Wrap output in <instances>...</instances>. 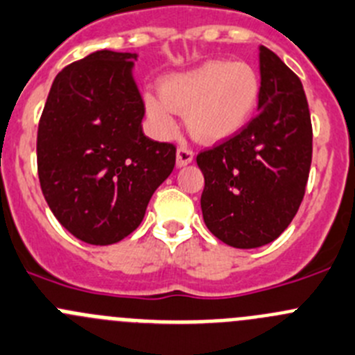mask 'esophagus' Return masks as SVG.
Listing matches in <instances>:
<instances>
[{"instance_id": "obj_1", "label": "esophagus", "mask_w": 355, "mask_h": 355, "mask_svg": "<svg viewBox=\"0 0 355 355\" xmlns=\"http://www.w3.org/2000/svg\"><path fill=\"white\" fill-rule=\"evenodd\" d=\"M192 159H194V150H192L191 147H187V146L178 147L177 149V166L178 168L192 163Z\"/></svg>"}]
</instances>
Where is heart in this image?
I'll list each match as a JSON object with an SVG mask.
<instances>
[{
  "mask_svg": "<svg viewBox=\"0 0 355 355\" xmlns=\"http://www.w3.org/2000/svg\"><path fill=\"white\" fill-rule=\"evenodd\" d=\"M261 81L246 62L209 60L191 71L166 76L159 95H147L146 109L157 132L171 137L175 112L187 114L198 139L216 142L236 135L251 119L260 102Z\"/></svg>",
  "mask_w": 355,
  "mask_h": 355,
  "instance_id": "1",
  "label": "heart"
}]
</instances>
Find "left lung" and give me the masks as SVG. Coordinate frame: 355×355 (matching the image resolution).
I'll return each instance as SVG.
<instances>
[{
    "label": "left lung",
    "mask_w": 355,
    "mask_h": 355,
    "mask_svg": "<svg viewBox=\"0 0 355 355\" xmlns=\"http://www.w3.org/2000/svg\"><path fill=\"white\" fill-rule=\"evenodd\" d=\"M258 114L236 135L198 154L205 175L202 218L234 248L272 243L305 196L312 163V123L300 78L260 46Z\"/></svg>",
    "instance_id": "left-lung-1"
}]
</instances>
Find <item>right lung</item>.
<instances>
[{"mask_svg":"<svg viewBox=\"0 0 355 355\" xmlns=\"http://www.w3.org/2000/svg\"><path fill=\"white\" fill-rule=\"evenodd\" d=\"M135 53L101 50L62 69L36 140L37 177L55 218L79 241L118 243L175 168L177 147L144 135Z\"/></svg>","mask_w":355,"mask_h":355,"instance_id":"right-lung-1","label":"right lung"}]
</instances>
